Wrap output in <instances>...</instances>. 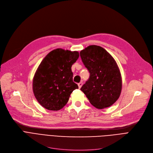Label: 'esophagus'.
Returning a JSON list of instances; mask_svg holds the SVG:
<instances>
[{
	"mask_svg": "<svg viewBox=\"0 0 153 153\" xmlns=\"http://www.w3.org/2000/svg\"><path fill=\"white\" fill-rule=\"evenodd\" d=\"M82 82H79V83L78 84V86H79V89H81V87H82Z\"/></svg>",
	"mask_w": 153,
	"mask_h": 153,
	"instance_id": "esophagus-1",
	"label": "esophagus"
}]
</instances>
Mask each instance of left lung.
Wrapping results in <instances>:
<instances>
[{"label":"left lung","mask_w":153,"mask_h":153,"mask_svg":"<svg viewBox=\"0 0 153 153\" xmlns=\"http://www.w3.org/2000/svg\"><path fill=\"white\" fill-rule=\"evenodd\" d=\"M81 59L90 72L81 90L90 103L99 109L109 107L118 100L122 80L114 58L104 48L91 45L80 52Z\"/></svg>","instance_id":"left-lung-1"}]
</instances>
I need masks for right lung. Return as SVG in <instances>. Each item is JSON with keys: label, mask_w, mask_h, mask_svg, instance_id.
Listing matches in <instances>:
<instances>
[{"label": "right lung", "mask_w": 153, "mask_h": 153, "mask_svg": "<svg viewBox=\"0 0 153 153\" xmlns=\"http://www.w3.org/2000/svg\"><path fill=\"white\" fill-rule=\"evenodd\" d=\"M77 51L61 48L48 53L39 65L33 79V91L40 105L57 111L68 103L78 85L72 81L71 67L79 58Z\"/></svg>", "instance_id": "right-lung-1"}]
</instances>
